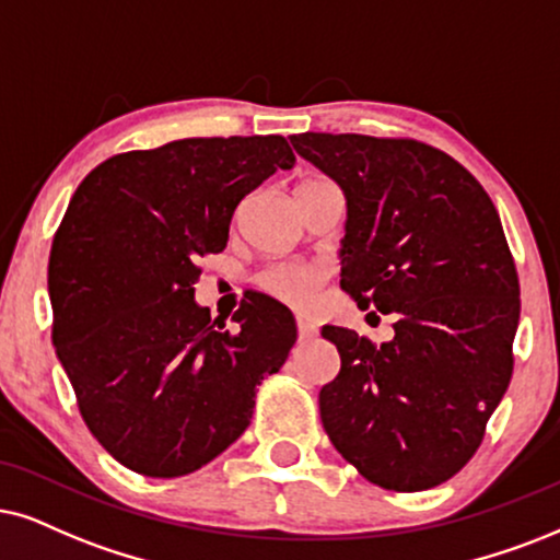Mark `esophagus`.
I'll return each instance as SVG.
<instances>
[{"instance_id":"obj_1","label":"esophagus","mask_w":560,"mask_h":560,"mask_svg":"<svg viewBox=\"0 0 560 560\" xmlns=\"http://www.w3.org/2000/svg\"><path fill=\"white\" fill-rule=\"evenodd\" d=\"M296 330H300L302 341H307V338H313L315 332H317V328L307 320V317H296Z\"/></svg>"}]
</instances>
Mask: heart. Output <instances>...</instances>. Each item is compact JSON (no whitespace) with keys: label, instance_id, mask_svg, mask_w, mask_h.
<instances>
[{"label":"heart","instance_id":"b5f03b06","mask_svg":"<svg viewBox=\"0 0 560 560\" xmlns=\"http://www.w3.org/2000/svg\"><path fill=\"white\" fill-rule=\"evenodd\" d=\"M320 183V180H310ZM307 186V183H302ZM323 281V271L315 266H302V264H281L268 268V271L260 276V287L268 289L273 296H279L281 302L292 304V307H304V304L313 302Z\"/></svg>","mask_w":560,"mask_h":560}]
</instances>
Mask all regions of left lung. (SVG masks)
<instances>
[{
	"label": "left lung",
	"mask_w": 560,
	"mask_h": 560,
	"mask_svg": "<svg viewBox=\"0 0 560 560\" xmlns=\"http://www.w3.org/2000/svg\"><path fill=\"white\" fill-rule=\"evenodd\" d=\"M292 147L346 196L341 289L395 315L380 346L323 328L341 353L320 390L323 427L372 483L434 488L476 455L512 380L520 279L499 211L423 141L307 131Z\"/></svg>",
	"instance_id": "8db88e82"
}]
</instances>
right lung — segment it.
<instances>
[{"label":"right lung","instance_id":"obj_1","mask_svg":"<svg viewBox=\"0 0 560 560\" xmlns=\"http://www.w3.org/2000/svg\"><path fill=\"white\" fill-rule=\"evenodd\" d=\"M294 162L276 133L178 139L116 154L74 190L48 258L54 346L84 423L124 468L178 478L211 463L287 362L292 310L253 292L228 330L194 284L198 258L228 247L237 203Z\"/></svg>","mask_w":560,"mask_h":560}]
</instances>
